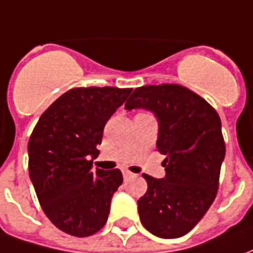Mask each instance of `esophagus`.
Instances as JSON below:
<instances>
[{
    "label": "esophagus",
    "instance_id": "obj_1",
    "mask_svg": "<svg viewBox=\"0 0 253 253\" xmlns=\"http://www.w3.org/2000/svg\"><path fill=\"white\" fill-rule=\"evenodd\" d=\"M123 176H125V177H130V176H132V173L131 172H130V170H123Z\"/></svg>",
    "mask_w": 253,
    "mask_h": 253
}]
</instances>
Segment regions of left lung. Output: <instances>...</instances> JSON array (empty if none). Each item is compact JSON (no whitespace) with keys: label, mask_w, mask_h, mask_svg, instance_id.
I'll return each mask as SVG.
<instances>
[{"label":"left lung","mask_w":253,"mask_h":253,"mask_svg":"<svg viewBox=\"0 0 253 253\" xmlns=\"http://www.w3.org/2000/svg\"><path fill=\"white\" fill-rule=\"evenodd\" d=\"M125 108L153 112L159 121L157 150L165 156V177L142 175L148 191L138 201L139 219L157 237H181L217 195L225 159L221 119L206 100L177 84L137 88Z\"/></svg>","instance_id":"obj_1"}]
</instances>
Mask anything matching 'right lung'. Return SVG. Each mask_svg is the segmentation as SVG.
Wrapping results in <instances>:
<instances>
[{"label":"right lung","instance_id":"right-lung-1","mask_svg":"<svg viewBox=\"0 0 253 253\" xmlns=\"http://www.w3.org/2000/svg\"><path fill=\"white\" fill-rule=\"evenodd\" d=\"M131 90L70 89L42 114L31 134V181L44 214L65 233L92 236L108 219L123 176L119 169H93L92 161L99 154L105 123Z\"/></svg>","mask_w":253,"mask_h":253}]
</instances>
